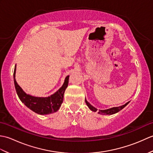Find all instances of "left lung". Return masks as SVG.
Masks as SVG:
<instances>
[{"label": "left lung", "instance_id": "obj_1", "mask_svg": "<svg viewBox=\"0 0 153 153\" xmlns=\"http://www.w3.org/2000/svg\"><path fill=\"white\" fill-rule=\"evenodd\" d=\"M85 100V102L87 104V106H88L89 108L92 110V111H93V112H97V108H95V107H93L92 105H91L88 102H87L86 100ZM128 103H129V102H127L126 104H125V105H123L122 106H118V107H113V108L107 109V110H99V114H103V115L113 114H115L116 112L120 111V110L124 108V107L127 105H128Z\"/></svg>", "mask_w": 153, "mask_h": 153}]
</instances>
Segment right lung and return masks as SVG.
<instances>
[{
  "mask_svg": "<svg viewBox=\"0 0 153 153\" xmlns=\"http://www.w3.org/2000/svg\"><path fill=\"white\" fill-rule=\"evenodd\" d=\"M15 74L16 67L14 71V81L15 89L19 99L32 111L39 114L45 115L56 112L60 108L63 102L64 91L68 85L69 76L66 77L63 85L53 95L48 97H35L27 95L19 86L15 79Z\"/></svg>",
  "mask_w": 153,
  "mask_h": 153,
  "instance_id": "1",
  "label": "right lung"
}]
</instances>
